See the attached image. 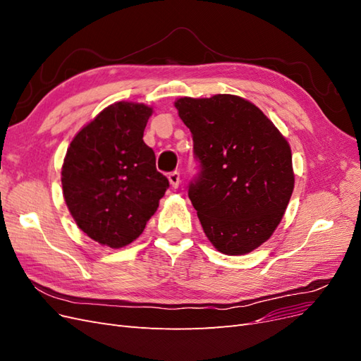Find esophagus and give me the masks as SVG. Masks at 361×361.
<instances>
[{
  "instance_id": "1",
  "label": "esophagus",
  "mask_w": 361,
  "mask_h": 361,
  "mask_svg": "<svg viewBox=\"0 0 361 361\" xmlns=\"http://www.w3.org/2000/svg\"><path fill=\"white\" fill-rule=\"evenodd\" d=\"M169 180H170V185L173 188H178L179 183H180V174L179 171H173L169 174Z\"/></svg>"
}]
</instances>
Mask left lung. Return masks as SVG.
<instances>
[{"instance_id":"left-lung-1","label":"left lung","mask_w":361,"mask_h":361,"mask_svg":"<svg viewBox=\"0 0 361 361\" xmlns=\"http://www.w3.org/2000/svg\"><path fill=\"white\" fill-rule=\"evenodd\" d=\"M174 106L200 162L188 197L207 239L224 255L250 253L274 233L290 200L289 143L244 97H180Z\"/></svg>"}]
</instances>
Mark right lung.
<instances>
[{
    "label": "right lung",
    "mask_w": 361,
    "mask_h": 361,
    "mask_svg": "<svg viewBox=\"0 0 361 361\" xmlns=\"http://www.w3.org/2000/svg\"><path fill=\"white\" fill-rule=\"evenodd\" d=\"M152 108L116 102L72 140L61 167L71 215L93 241L122 248L143 233L169 188L143 134Z\"/></svg>",
    "instance_id": "add662e5"
}]
</instances>
